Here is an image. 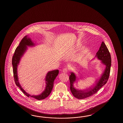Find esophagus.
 <instances>
[{"label": "esophagus", "instance_id": "34e87169", "mask_svg": "<svg viewBox=\"0 0 123 123\" xmlns=\"http://www.w3.org/2000/svg\"><path fill=\"white\" fill-rule=\"evenodd\" d=\"M68 72V69L67 68H64L63 69L62 72H63L64 73H67Z\"/></svg>", "mask_w": 123, "mask_h": 123}]
</instances>
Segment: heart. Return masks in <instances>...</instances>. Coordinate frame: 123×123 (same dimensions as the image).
<instances>
[{"mask_svg": "<svg viewBox=\"0 0 123 123\" xmlns=\"http://www.w3.org/2000/svg\"><path fill=\"white\" fill-rule=\"evenodd\" d=\"M77 47V48H80V45H78L77 46V47ZM84 51H83V52H82V54H81V56H82V55H84Z\"/></svg>", "mask_w": 123, "mask_h": 123, "instance_id": "obj_1", "label": "heart"}]
</instances>
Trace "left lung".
<instances>
[{"mask_svg":"<svg viewBox=\"0 0 123 123\" xmlns=\"http://www.w3.org/2000/svg\"><path fill=\"white\" fill-rule=\"evenodd\" d=\"M95 58H97L100 60L102 64L105 66V68L100 78L97 80L94 86L88 90L82 91L76 89L73 84L76 80V76L74 73H71V75L69 76L71 92L73 96L78 99H84L95 94L106 84L108 80L111 65V58L109 51L104 42H102Z\"/></svg>","mask_w":123,"mask_h":123,"instance_id":"8db88e82","label":"left lung"}]
</instances>
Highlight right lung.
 <instances>
[{"label": "right lung", "instance_id": "right-lung-1", "mask_svg": "<svg viewBox=\"0 0 123 123\" xmlns=\"http://www.w3.org/2000/svg\"><path fill=\"white\" fill-rule=\"evenodd\" d=\"M36 43L31 40V39L28 36L24 37L20 43L19 45L16 48L15 52L12 58V65L13 67V76L15 83L16 85L20 88L21 91L27 97H31L38 100L44 99L48 97L50 94L53 87L54 80L59 73L58 70L49 71L47 73L45 78L46 86L44 91L41 94L38 95H31L27 93L21 86L19 83L18 75V67L21 60V58L23 56L27 49L28 47H34L36 46Z\"/></svg>", "mask_w": 123, "mask_h": 123}]
</instances>
